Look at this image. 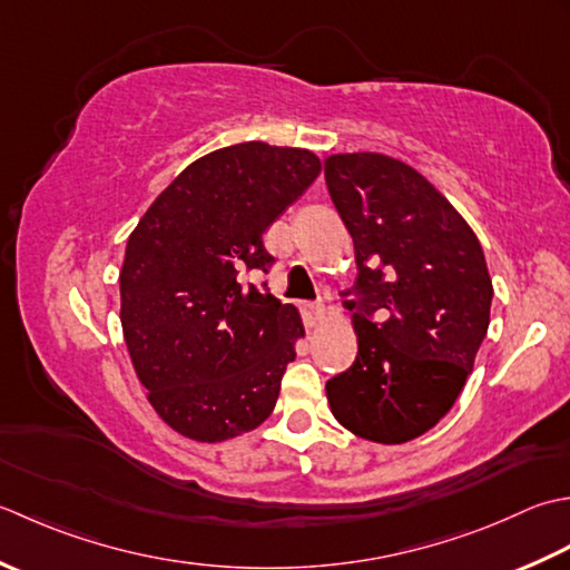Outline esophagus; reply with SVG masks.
Here are the masks:
<instances>
[{"label":"esophagus","mask_w":570,"mask_h":570,"mask_svg":"<svg viewBox=\"0 0 570 570\" xmlns=\"http://www.w3.org/2000/svg\"><path fill=\"white\" fill-rule=\"evenodd\" d=\"M322 320H324V305H322V302H309V305H305L307 327H317Z\"/></svg>","instance_id":"obj_1"}]
</instances>
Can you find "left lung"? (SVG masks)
I'll return each instance as SVG.
<instances>
[{
  "instance_id": "1",
  "label": "left lung",
  "mask_w": 570,
  "mask_h": 570,
  "mask_svg": "<svg viewBox=\"0 0 570 570\" xmlns=\"http://www.w3.org/2000/svg\"><path fill=\"white\" fill-rule=\"evenodd\" d=\"M324 179L354 238V364L327 381L346 431L383 445L423 435L458 401L490 327L478 236L423 174L379 153L332 155Z\"/></svg>"
}]
</instances>
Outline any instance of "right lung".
<instances>
[{"label":"right lung","mask_w":570,"mask_h":570,"mask_svg":"<svg viewBox=\"0 0 570 570\" xmlns=\"http://www.w3.org/2000/svg\"><path fill=\"white\" fill-rule=\"evenodd\" d=\"M320 169L299 147L216 149L191 161L127 238L125 344L147 401L184 438L220 443L273 413L305 327L246 275L271 271L263 234Z\"/></svg>","instance_id":"obj_1"}]
</instances>
